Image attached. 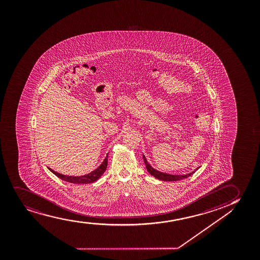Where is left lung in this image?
<instances>
[{
	"label": "left lung",
	"instance_id": "8db88e82",
	"mask_svg": "<svg viewBox=\"0 0 260 260\" xmlns=\"http://www.w3.org/2000/svg\"><path fill=\"white\" fill-rule=\"evenodd\" d=\"M143 157H144V163H145L146 169H147L148 172L150 173L151 175L155 177V178H157L158 180H165V181H176V180H183V179L188 178V177L191 176V175L194 173V172H193V173L185 174V175H172V174L161 173V172H158V171L155 170L154 168H152V167L150 166V164L148 163L144 156H143Z\"/></svg>",
	"mask_w": 260,
	"mask_h": 260
}]
</instances>
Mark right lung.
<instances>
[{"label":"right lung","instance_id":"right-lung-1","mask_svg":"<svg viewBox=\"0 0 260 260\" xmlns=\"http://www.w3.org/2000/svg\"><path fill=\"white\" fill-rule=\"evenodd\" d=\"M107 166H108V154H107V157H105V159L103 160V163L100 165L99 167H97L96 169L93 171L92 173L86 174L84 176H67V175H63V174L55 172V171L52 170L51 168H49V170L51 171V173H54L55 175L58 177L59 179L64 180V181L73 183V184H88V183L96 181L100 177L103 175L104 172L106 171Z\"/></svg>","mask_w":260,"mask_h":260}]
</instances>
